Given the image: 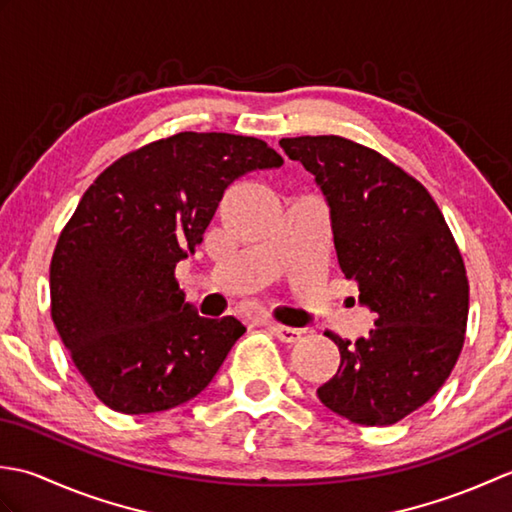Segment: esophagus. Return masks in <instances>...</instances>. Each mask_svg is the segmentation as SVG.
I'll return each mask as SVG.
<instances>
[{
	"mask_svg": "<svg viewBox=\"0 0 512 512\" xmlns=\"http://www.w3.org/2000/svg\"><path fill=\"white\" fill-rule=\"evenodd\" d=\"M266 325L281 343H295L301 339V330L297 328H288V325H279V323H266Z\"/></svg>",
	"mask_w": 512,
	"mask_h": 512,
	"instance_id": "34e87169",
	"label": "esophagus"
}]
</instances>
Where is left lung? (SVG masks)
<instances>
[{"label":"left lung","instance_id":"left-lung-1","mask_svg":"<svg viewBox=\"0 0 512 512\" xmlns=\"http://www.w3.org/2000/svg\"><path fill=\"white\" fill-rule=\"evenodd\" d=\"M330 206L334 248L358 301L376 314L356 343L328 334L341 365L317 396L365 427L422 407L449 378L464 345L469 279L429 191L378 151L341 136L281 138Z\"/></svg>","mask_w":512,"mask_h":512}]
</instances>
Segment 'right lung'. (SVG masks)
Instances as JSON below:
<instances>
[{
	"label": "right lung",
	"mask_w": 512,
	"mask_h": 512,
	"mask_svg": "<svg viewBox=\"0 0 512 512\" xmlns=\"http://www.w3.org/2000/svg\"><path fill=\"white\" fill-rule=\"evenodd\" d=\"M284 165L264 140L180 132L118 158L59 235L50 310L85 383L114 411L156 413L211 383L246 328L204 319L176 281L231 184Z\"/></svg>",
	"instance_id": "obj_1"
}]
</instances>
